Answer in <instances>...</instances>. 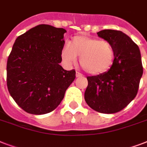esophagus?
I'll return each instance as SVG.
<instances>
[{
  "label": "esophagus",
  "mask_w": 147,
  "mask_h": 147,
  "mask_svg": "<svg viewBox=\"0 0 147 147\" xmlns=\"http://www.w3.org/2000/svg\"><path fill=\"white\" fill-rule=\"evenodd\" d=\"M76 76L77 78H79V77H82L83 75L80 72H78V71H76Z\"/></svg>",
  "instance_id": "esophagus-1"
}]
</instances>
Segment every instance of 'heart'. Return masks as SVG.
Listing matches in <instances>:
<instances>
[{
	"mask_svg": "<svg viewBox=\"0 0 147 147\" xmlns=\"http://www.w3.org/2000/svg\"><path fill=\"white\" fill-rule=\"evenodd\" d=\"M79 55V62L88 73L100 75L111 68L114 58L112 45L98 38L77 36L61 51V59L67 67L71 66Z\"/></svg>",
	"mask_w": 147,
	"mask_h": 147,
	"instance_id": "obj_1",
	"label": "heart"
}]
</instances>
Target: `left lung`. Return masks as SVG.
I'll return each mask as SVG.
<instances>
[{
	"label": "left lung",
	"mask_w": 147,
	"mask_h": 147,
	"mask_svg": "<svg viewBox=\"0 0 147 147\" xmlns=\"http://www.w3.org/2000/svg\"><path fill=\"white\" fill-rule=\"evenodd\" d=\"M97 33L112 45L114 59L107 71L87 77L85 100L96 111L114 114L137 95L143 75L141 55L138 46L121 31L104 30Z\"/></svg>",
	"instance_id": "8db88e82"
}]
</instances>
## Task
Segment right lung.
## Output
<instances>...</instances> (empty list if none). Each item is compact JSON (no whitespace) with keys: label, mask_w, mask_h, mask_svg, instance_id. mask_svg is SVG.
Returning <instances> with one entry per match:
<instances>
[{"label":"right lung","mask_w":147,"mask_h":147,"mask_svg":"<svg viewBox=\"0 0 147 147\" xmlns=\"http://www.w3.org/2000/svg\"><path fill=\"white\" fill-rule=\"evenodd\" d=\"M63 28L40 24L19 36L7 63V85L15 102L29 114L53 111L76 78L59 65Z\"/></svg>","instance_id":"add662e5"}]
</instances>
